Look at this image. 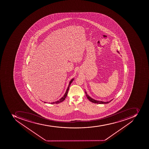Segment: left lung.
I'll list each match as a JSON object with an SVG mask.
<instances>
[{"label":"left lung","instance_id":"obj_1","mask_svg":"<svg viewBox=\"0 0 149 149\" xmlns=\"http://www.w3.org/2000/svg\"><path fill=\"white\" fill-rule=\"evenodd\" d=\"M117 52L119 54V52L118 51H117ZM85 92L87 98H88L90 102H93V103H97V104H107V103H109V102H110L111 101L113 100V99H112L111 100H110L109 102H103V101H98V100H95V99H93L92 97H90V96H89V95H88L87 92L86 91V90L85 91Z\"/></svg>","mask_w":149,"mask_h":149}]
</instances>
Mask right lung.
Here are the masks:
<instances>
[{
	"label": "right lung",
	"instance_id": "right-lung-1",
	"mask_svg": "<svg viewBox=\"0 0 149 149\" xmlns=\"http://www.w3.org/2000/svg\"><path fill=\"white\" fill-rule=\"evenodd\" d=\"M74 78L72 79L71 80H70V81H69V84H68V88H67V90H66V92L65 93L64 95L63 96H62L61 97V98L59 100H58V101H56V102H52L50 103V104H58V103H60V102H63V101H64L65 100V99H66V97H67V95H68V90H69V87H70V86L72 82H73V81H74ZM44 103H46L47 102H44Z\"/></svg>",
	"mask_w": 149,
	"mask_h": 149
}]
</instances>
